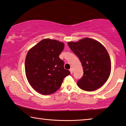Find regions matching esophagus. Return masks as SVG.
Returning <instances> with one entry per match:
<instances>
[{"label":"esophagus","mask_w":126,"mask_h":126,"mask_svg":"<svg viewBox=\"0 0 126 126\" xmlns=\"http://www.w3.org/2000/svg\"><path fill=\"white\" fill-rule=\"evenodd\" d=\"M69 71H70V72H71V74H73V69H72V68L69 69Z\"/></svg>","instance_id":"esophagus-1"}]
</instances>
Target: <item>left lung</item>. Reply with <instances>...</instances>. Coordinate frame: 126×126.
Instances as JSON below:
<instances>
[{
    "label": "left lung",
    "instance_id": "left-lung-1",
    "mask_svg": "<svg viewBox=\"0 0 126 126\" xmlns=\"http://www.w3.org/2000/svg\"><path fill=\"white\" fill-rule=\"evenodd\" d=\"M68 45L82 64L84 75L78 85L85 91L98 89L108 79L111 72V61L103 45L93 39L85 38Z\"/></svg>",
    "mask_w": 126,
    "mask_h": 126
}]
</instances>
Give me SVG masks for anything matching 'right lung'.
I'll use <instances>...</instances> for the list:
<instances>
[{
    "label": "right lung",
    "instance_id": "add662e5",
    "mask_svg": "<svg viewBox=\"0 0 126 126\" xmlns=\"http://www.w3.org/2000/svg\"><path fill=\"white\" fill-rule=\"evenodd\" d=\"M64 44L55 39H42L28 51L25 58V74L30 85L44 95L58 91L64 78L70 72L64 68L59 55Z\"/></svg>",
    "mask_w": 126,
    "mask_h": 126
}]
</instances>
